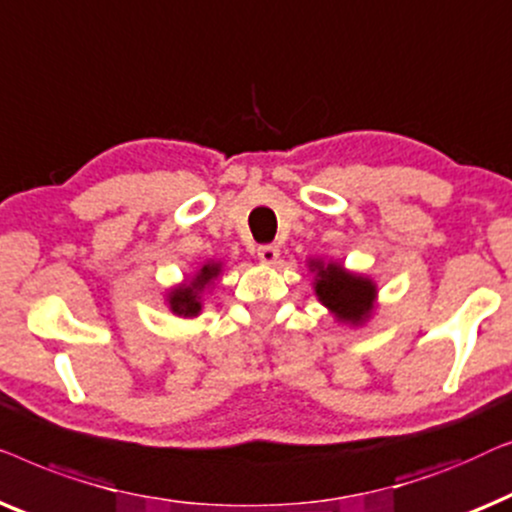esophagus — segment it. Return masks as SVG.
<instances>
[{
	"instance_id": "esophagus-1",
	"label": "esophagus",
	"mask_w": 512,
	"mask_h": 512,
	"mask_svg": "<svg viewBox=\"0 0 512 512\" xmlns=\"http://www.w3.org/2000/svg\"><path fill=\"white\" fill-rule=\"evenodd\" d=\"M257 257H259V262L262 264H276V259L280 257V248L278 246H259L257 248Z\"/></svg>"
}]
</instances>
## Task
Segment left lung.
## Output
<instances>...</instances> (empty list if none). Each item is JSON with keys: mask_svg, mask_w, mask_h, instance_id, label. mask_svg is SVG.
I'll use <instances>...</instances> for the list:
<instances>
[{"mask_svg": "<svg viewBox=\"0 0 512 512\" xmlns=\"http://www.w3.org/2000/svg\"><path fill=\"white\" fill-rule=\"evenodd\" d=\"M313 273V294L338 325L364 327L378 308V285L371 276L345 269L341 262L322 257L306 259Z\"/></svg>", "mask_w": 512, "mask_h": 512, "instance_id": "obj_1", "label": "left lung"}]
</instances>
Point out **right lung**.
Masks as SVG:
<instances>
[{"mask_svg": "<svg viewBox=\"0 0 512 512\" xmlns=\"http://www.w3.org/2000/svg\"><path fill=\"white\" fill-rule=\"evenodd\" d=\"M222 271H225V264L220 259H206L192 276L169 287L167 294H164V304L176 318H197V315H201V308H204V294L213 290L215 280L220 278Z\"/></svg>", "mask_w": 512, "mask_h": 512, "instance_id": "obj_1", "label": "right lung"}]
</instances>
